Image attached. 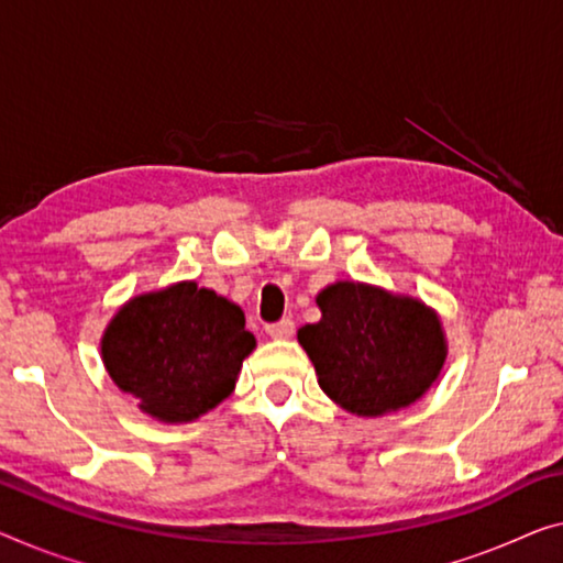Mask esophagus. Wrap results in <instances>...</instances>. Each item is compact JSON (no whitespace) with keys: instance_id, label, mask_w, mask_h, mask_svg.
Instances as JSON below:
<instances>
[{"instance_id":"1","label":"esophagus","mask_w":563,"mask_h":563,"mask_svg":"<svg viewBox=\"0 0 563 563\" xmlns=\"http://www.w3.org/2000/svg\"><path fill=\"white\" fill-rule=\"evenodd\" d=\"M265 333L271 335V339L285 341V339H290L292 333H296V323H292L290 318H283V321H278V323H271V325H265Z\"/></svg>"}]
</instances>
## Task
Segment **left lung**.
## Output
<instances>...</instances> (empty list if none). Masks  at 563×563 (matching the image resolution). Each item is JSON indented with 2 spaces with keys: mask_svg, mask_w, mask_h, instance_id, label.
Wrapping results in <instances>:
<instances>
[{
  "mask_svg": "<svg viewBox=\"0 0 563 563\" xmlns=\"http://www.w3.org/2000/svg\"><path fill=\"white\" fill-rule=\"evenodd\" d=\"M321 321L298 329L321 389L356 417L422 399L448 358L438 310L379 285L335 280L316 296Z\"/></svg>",
  "mask_w": 563,
  "mask_h": 563,
  "instance_id": "left-lung-1",
  "label": "left lung"
}]
</instances>
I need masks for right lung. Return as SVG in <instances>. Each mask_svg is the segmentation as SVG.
<instances>
[{"label": "right lung", "instance_id": "right-lung-1", "mask_svg": "<svg viewBox=\"0 0 563 563\" xmlns=\"http://www.w3.org/2000/svg\"><path fill=\"white\" fill-rule=\"evenodd\" d=\"M255 346L238 303L181 280L125 300L100 335V358L141 412L187 424L230 397Z\"/></svg>", "mask_w": 563, "mask_h": 563}]
</instances>
